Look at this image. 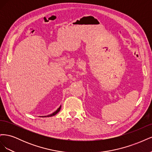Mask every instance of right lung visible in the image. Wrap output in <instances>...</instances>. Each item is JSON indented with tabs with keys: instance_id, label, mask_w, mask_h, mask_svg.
<instances>
[{
	"instance_id": "right-lung-1",
	"label": "right lung",
	"mask_w": 152,
	"mask_h": 152,
	"mask_svg": "<svg viewBox=\"0 0 152 152\" xmlns=\"http://www.w3.org/2000/svg\"><path fill=\"white\" fill-rule=\"evenodd\" d=\"M61 105L60 106V107H59L56 111H55L54 112H53L52 114H50V115H47V116H43V117H52V116H54L55 115H56L59 112V110H60V109H61Z\"/></svg>"
}]
</instances>
